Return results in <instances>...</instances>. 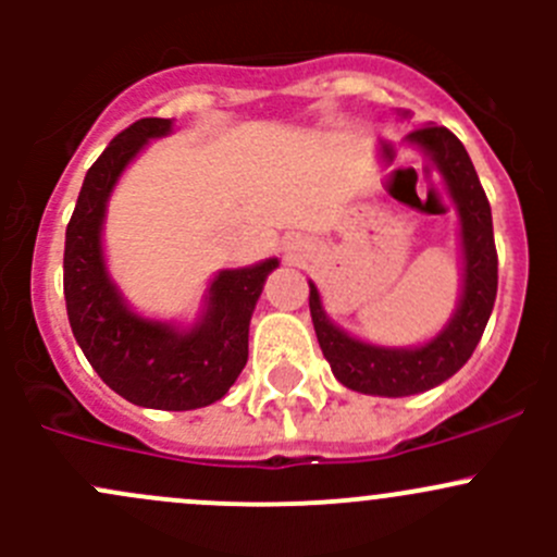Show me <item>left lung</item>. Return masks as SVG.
<instances>
[{
	"label": "left lung",
	"mask_w": 557,
	"mask_h": 557,
	"mask_svg": "<svg viewBox=\"0 0 557 557\" xmlns=\"http://www.w3.org/2000/svg\"><path fill=\"white\" fill-rule=\"evenodd\" d=\"M407 143L418 145L436 161V170L445 177L458 207L463 290L458 310L434 339L420 347H380L356 339L331 323L318 288L310 283L312 325L331 372L345 387L369 396H412L450 380L474 352L498 288L491 205L460 139L445 126H423L407 134Z\"/></svg>",
	"instance_id": "1"
}]
</instances>
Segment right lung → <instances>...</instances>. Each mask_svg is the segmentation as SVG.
I'll use <instances>...</instances> for the list:
<instances>
[{"label": "right lung", "mask_w": 557, "mask_h": 557, "mask_svg": "<svg viewBox=\"0 0 557 557\" xmlns=\"http://www.w3.org/2000/svg\"><path fill=\"white\" fill-rule=\"evenodd\" d=\"M172 132L170 117H143L123 128L83 180L64 243V299L72 334L94 372L137 407L185 412L218 401L247 363L250 314L277 258L223 269L205 294L190 329L143 318L112 283L102 250L107 199L128 161L156 137Z\"/></svg>", "instance_id": "right-lung-1"}]
</instances>
